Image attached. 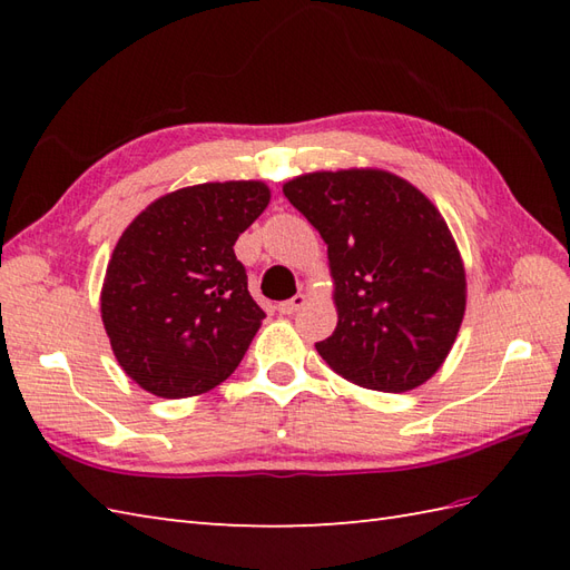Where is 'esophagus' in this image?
Returning a JSON list of instances; mask_svg holds the SVG:
<instances>
[{
  "label": "esophagus",
  "instance_id": "esophagus-1",
  "mask_svg": "<svg viewBox=\"0 0 570 570\" xmlns=\"http://www.w3.org/2000/svg\"><path fill=\"white\" fill-rule=\"evenodd\" d=\"M306 304V296L304 294H296L294 298H288V301H282V304L276 306V311L282 313V316H292V313H296L301 306Z\"/></svg>",
  "mask_w": 570,
  "mask_h": 570
}]
</instances>
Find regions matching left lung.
<instances>
[{
    "label": "left lung",
    "mask_w": 570,
    "mask_h": 570,
    "mask_svg": "<svg viewBox=\"0 0 570 570\" xmlns=\"http://www.w3.org/2000/svg\"><path fill=\"white\" fill-rule=\"evenodd\" d=\"M284 196L328 245L337 325L316 343L321 357L367 390L426 382L465 313V269L441 213L404 178L372 168L298 176Z\"/></svg>",
    "instance_id": "1"
}]
</instances>
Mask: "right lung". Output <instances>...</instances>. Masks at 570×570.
Here are the masks:
<instances>
[{
    "mask_svg": "<svg viewBox=\"0 0 570 570\" xmlns=\"http://www.w3.org/2000/svg\"><path fill=\"white\" fill-rule=\"evenodd\" d=\"M266 205L259 180L200 184L151 203L119 237L102 323L141 390L196 396L237 370L266 313L247 292L235 242Z\"/></svg>",
    "mask_w": 570,
    "mask_h": 570,
    "instance_id": "obj_1",
    "label": "right lung"
}]
</instances>
